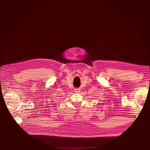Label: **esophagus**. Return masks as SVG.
I'll list each match as a JSON object with an SVG mask.
<instances>
[{
  "mask_svg": "<svg viewBox=\"0 0 150 150\" xmlns=\"http://www.w3.org/2000/svg\"><path fill=\"white\" fill-rule=\"evenodd\" d=\"M76 92H79V89H78V90H76V91H75Z\"/></svg>",
  "mask_w": 150,
  "mask_h": 150,
  "instance_id": "1",
  "label": "esophagus"
}]
</instances>
